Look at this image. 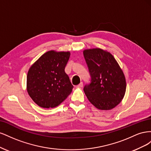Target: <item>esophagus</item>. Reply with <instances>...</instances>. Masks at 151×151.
Segmentation results:
<instances>
[{"mask_svg": "<svg viewBox=\"0 0 151 151\" xmlns=\"http://www.w3.org/2000/svg\"><path fill=\"white\" fill-rule=\"evenodd\" d=\"M83 82H81V83H80L79 85H77V88H83Z\"/></svg>", "mask_w": 151, "mask_h": 151, "instance_id": "obj_1", "label": "esophagus"}]
</instances>
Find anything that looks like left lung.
Wrapping results in <instances>:
<instances>
[{"label":"left lung","instance_id":"8db88e82","mask_svg":"<svg viewBox=\"0 0 151 151\" xmlns=\"http://www.w3.org/2000/svg\"><path fill=\"white\" fill-rule=\"evenodd\" d=\"M83 54L91 78L84 88L87 98L99 109L114 108L126 91L125 77L120 65L110 53L101 48L84 50Z\"/></svg>","mask_w":151,"mask_h":151}]
</instances>
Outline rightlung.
Returning a JSON list of instances; mask_svg holds the SVG:
<instances>
[{"instance_id":"obj_1","label":"right lung","mask_w":151,"mask_h":151,"mask_svg":"<svg viewBox=\"0 0 151 151\" xmlns=\"http://www.w3.org/2000/svg\"><path fill=\"white\" fill-rule=\"evenodd\" d=\"M69 52L50 50L31 66L27 75V91L33 101L43 108H55L69 95L74 86L65 72Z\"/></svg>"}]
</instances>
